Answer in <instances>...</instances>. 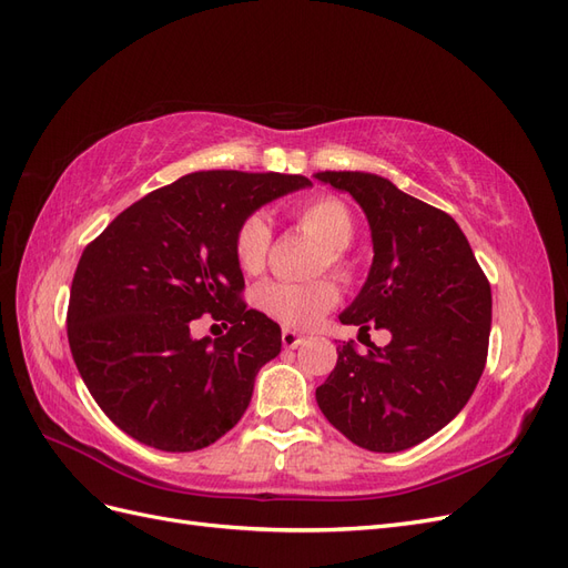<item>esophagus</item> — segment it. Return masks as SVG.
I'll list each match as a JSON object with an SVG mask.
<instances>
[{
  "label": "esophagus",
  "mask_w": 568,
  "mask_h": 568,
  "mask_svg": "<svg viewBox=\"0 0 568 568\" xmlns=\"http://www.w3.org/2000/svg\"><path fill=\"white\" fill-rule=\"evenodd\" d=\"M303 341H305V338H303L298 332H291V329H284V332H282V343H284V348H288V351L298 348Z\"/></svg>",
  "instance_id": "34e87169"
}]
</instances>
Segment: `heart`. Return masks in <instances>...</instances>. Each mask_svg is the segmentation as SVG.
Here are the masks:
<instances>
[{"label": "heart", "mask_w": 568, "mask_h": 568, "mask_svg": "<svg viewBox=\"0 0 568 568\" xmlns=\"http://www.w3.org/2000/svg\"><path fill=\"white\" fill-rule=\"evenodd\" d=\"M296 222L301 230L313 234L324 246L322 265H329L334 272H346L343 251L353 242L355 220L351 211L336 199H315L296 209ZM272 232L263 215H248L236 230L234 257L236 265L246 274L263 272ZM338 301V291L332 282L320 280L311 284L291 282H265L255 288L253 303L257 311L270 320L280 322L291 329H307L324 313H329Z\"/></svg>", "instance_id": "heart-1"}]
</instances>
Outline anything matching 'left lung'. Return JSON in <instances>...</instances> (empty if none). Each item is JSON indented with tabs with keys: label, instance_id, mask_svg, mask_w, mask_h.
<instances>
[{
	"label": "left lung",
	"instance_id": "obj_1",
	"mask_svg": "<svg viewBox=\"0 0 568 568\" xmlns=\"http://www.w3.org/2000/svg\"><path fill=\"white\" fill-rule=\"evenodd\" d=\"M313 178L351 194L372 232L367 280L338 320L390 332L388 346L367 343L365 353L355 341L338 343L315 398L359 448L400 453L440 432L471 398L488 355L490 284L448 213L359 170Z\"/></svg>",
	"mask_w": 568,
	"mask_h": 568
}]
</instances>
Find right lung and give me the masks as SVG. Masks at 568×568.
Segmentation results:
<instances>
[{
  "label": "right lung",
  "mask_w": 568,
  "mask_h": 568,
  "mask_svg": "<svg viewBox=\"0 0 568 568\" xmlns=\"http://www.w3.org/2000/svg\"><path fill=\"white\" fill-rule=\"evenodd\" d=\"M305 186L301 175L203 170L132 203L84 248L68 343L92 398L128 436L192 453L242 419L282 329L239 298L234 236L265 203ZM205 312L231 332L194 339L187 324Z\"/></svg>",
  "instance_id": "obj_1"
}]
</instances>
